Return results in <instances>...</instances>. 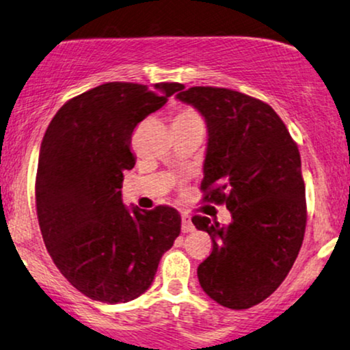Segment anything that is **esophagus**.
<instances>
[{
	"mask_svg": "<svg viewBox=\"0 0 350 350\" xmlns=\"http://www.w3.org/2000/svg\"><path fill=\"white\" fill-rule=\"evenodd\" d=\"M180 230L184 232V234H187V232H192L194 230V226H192V220L191 217H189L187 214H183V217H180Z\"/></svg>",
	"mask_w": 350,
	"mask_h": 350,
	"instance_id": "obj_1",
	"label": "esophagus"
}]
</instances>
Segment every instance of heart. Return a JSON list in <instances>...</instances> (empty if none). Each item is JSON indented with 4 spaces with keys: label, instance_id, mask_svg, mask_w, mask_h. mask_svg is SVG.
I'll list each match as a JSON object with an SVG mask.
<instances>
[{
    "label": "heart",
    "instance_id": "obj_1",
    "mask_svg": "<svg viewBox=\"0 0 350 350\" xmlns=\"http://www.w3.org/2000/svg\"><path fill=\"white\" fill-rule=\"evenodd\" d=\"M189 123L204 124V120L196 108L192 107L178 108L174 113V118H172V124H189Z\"/></svg>",
    "mask_w": 350,
    "mask_h": 350
}]
</instances>
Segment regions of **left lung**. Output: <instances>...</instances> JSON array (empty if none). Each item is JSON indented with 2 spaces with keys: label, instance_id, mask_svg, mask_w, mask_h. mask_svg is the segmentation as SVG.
I'll return each instance as SVG.
<instances>
[{
  "label": "left lung",
  "instance_id": "1",
  "mask_svg": "<svg viewBox=\"0 0 350 350\" xmlns=\"http://www.w3.org/2000/svg\"><path fill=\"white\" fill-rule=\"evenodd\" d=\"M178 98L198 108L208 128L202 202L226 204L232 215L227 227L192 217L212 239L199 283L222 306L248 309L276 291L303 245L308 211L298 144L278 113L250 95L191 87Z\"/></svg>",
  "mask_w": 350,
  "mask_h": 350
}]
</instances>
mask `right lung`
<instances>
[{
	"label": "right lung",
	"instance_id": "add662e5",
	"mask_svg": "<svg viewBox=\"0 0 350 350\" xmlns=\"http://www.w3.org/2000/svg\"><path fill=\"white\" fill-rule=\"evenodd\" d=\"M178 82H107L67 100L44 133L36 211L51 258L90 299L116 304L150 288L180 232L174 207L128 211L123 172L136 124L183 90Z\"/></svg>",
	"mask_w": 350,
	"mask_h": 350
}]
</instances>
